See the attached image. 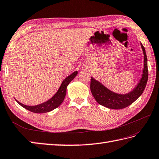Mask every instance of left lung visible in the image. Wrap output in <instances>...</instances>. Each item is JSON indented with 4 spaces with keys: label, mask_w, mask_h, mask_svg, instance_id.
I'll return each mask as SVG.
<instances>
[{
    "label": "left lung",
    "mask_w": 159,
    "mask_h": 159,
    "mask_svg": "<svg viewBox=\"0 0 159 159\" xmlns=\"http://www.w3.org/2000/svg\"><path fill=\"white\" fill-rule=\"evenodd\" d=\"M141 46L144 55V67L141 79L131 92L125 94L115 93L105 87L101 82L91 77L90 89L93 96L98 104L110 109L120 110L133 103L143 94L148 82V70L147 55L145 48L141 43Z\"/></svg>",
    "instance_id": "obj_1"
}]
</instances>
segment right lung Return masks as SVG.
<instances>
[{
  "mask_svg": "<svg viewBox=\"0 0 159 159\" xmlns=\"http://www.w3.org/2000/svg\"><path fill=\"white\" fill-rule=\"evenodd\" d=\"M78 71H75L70 76H68L67 78L63 80V81L62 82L60 88H58V91L57 93L52 96V97L46 101L45 102H43L41 104L37 105H25L23 103H20L19 101L17 100L16 102L22 107H24L26 110H29L32 112L37 113V114H41V113H46L49 112V111H52L54 109L57 108L59 105H60L62 102H63L64 98L66 95V91H67V87L69 85V83L77 75Z\"/></svg>",
  "mask_w": 159,
  "mask_h": 159,
  "instance_id": "1",
  "label": "right lung"
}]
</instances>
